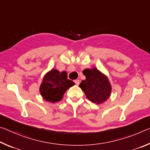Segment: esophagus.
<instances>
[{
  "instance_id": "1",
  "label": "esophagus",
  "mask_w": 150,
  "mask_h": 150,
  "mask_svg": "<svg viewBox=\"0 0 150 150\" xmlns=\"http://www.w3.org/2000/svg\"><path fill=\"white\" fill-rule=\"evenodd\" d=\"M74 81H75V83L76 85H79V83H80V81H79V79H76V80H75Z\"/></svg>"
}]
</instances>
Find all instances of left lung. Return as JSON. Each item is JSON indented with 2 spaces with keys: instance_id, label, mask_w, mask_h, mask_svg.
Returning a JSON list of instances; mask_svg holds the SVG:
<instances>
[{
  "instance_id": "8db88e82",
  "label": "left lung",
  "mask_w": 150,
  "mask_h": 150,
  "mask_svg": "<svg viewBox=\"0 0 150 150\" xmlns=\"http://www.w3.org/2000/svg\"><path fill=\"white\" fill-rule=\"evenodd\" d=\"M83 73L86 79L81 81L79 87L85 93L86 97L97 105L107 100L112 91L108 77L96 67L85 69Z\"/></svg>"
}]
</instances>
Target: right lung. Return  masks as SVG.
I'll use <instances>...</instances> for the list:
<instances>
[{"instance_id":"right-lung-1","label":"right lung","mask_w":150,"mask_h":150,"mask_svg":"<svg viewBox=\"0 0 150 150\" xmlns=\"http://www.w3.org/2000/svg\"><path fill=\"white\" fill-rule=\"evenodd\" d=\"M74 85L72 81L67 79V72H59L53 68L44 76L40 93L45 100L54 103L62 100L66 91Z\"/></svg>"}]
</instances>
